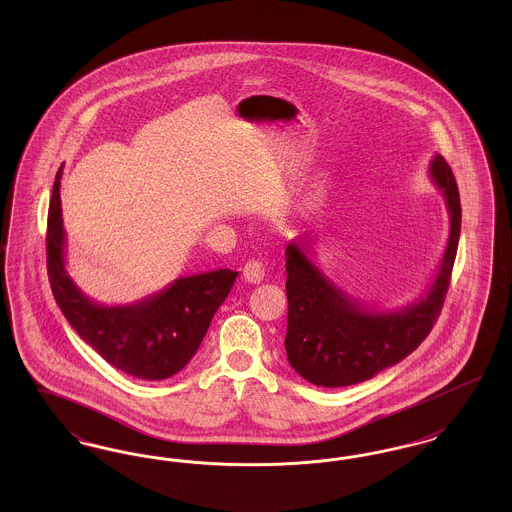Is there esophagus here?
Masks as SVG:
<instances>
[{
  "instance_id": "esophagus-1",
  "label": "esophagus",
  "mask_w": 512,
  "mask_h": 512,
  "mask_svg": "<svg viewBox=\"0 0 512 512\" xmlns=\"http://www.w3.org/2000/svg\"><path fill=\"white\" fill-rule=\"evenodd\" d=\"M244 278L249 284H259L265 278V263L259 259L247 261L244 267Z\"/></svg>"
}]
</instances>
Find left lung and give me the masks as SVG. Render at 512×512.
Returning a JSON list of instances; mask_svg holds the SVG:
<instances>
[{
    "label": "left lung",
    "instance_id": "8db88e82",
    "mask_svg": "<svg viewBox=\"0 0 512 512\" xmlns=\"http://www.w3.org/2000/svg\"><path fill=\"white\" fill-rule=\"evenodd\" d=\"M428 172L447 203L449 240L432 286L413 305L395 311L370 309L326 278L303 245L292 242L286 247V355L307 382L343 388L370 380L411 355L434 328L461 236V199L453 171L439 153Z\"/></svg>",
    "mask_w": 512,
    "mask_h": 512
}]
</instances>
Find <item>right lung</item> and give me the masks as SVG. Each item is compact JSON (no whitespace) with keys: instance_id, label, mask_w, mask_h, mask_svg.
<instances>
[{"instance_id":"1","label":"right lung","mask_w":512,"mask_h":512,"mask_svg":"<svg viewBox=\"0 0 512 512\" xmlns=\"http://www.w3.org/2000/svg\"><path fill=\"white\" fill-rule=\"evenodd\" d=\"M61 174L63 167L53 182L46 238L49 284L61 313L109 365L142 380L171 378L194 357L238 272L194 274L130 305H99L76 288L65 268Z\"/></svg>"}]
</instances>
